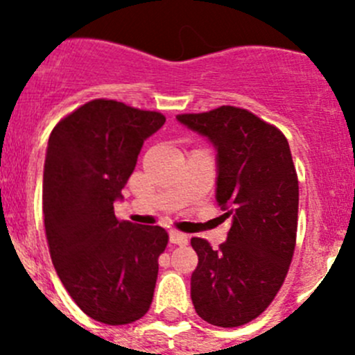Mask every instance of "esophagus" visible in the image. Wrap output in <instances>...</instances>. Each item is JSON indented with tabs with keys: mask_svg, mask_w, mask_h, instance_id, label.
Instances as JSON below:
<instances>
[{
	"mask_svg": "<svg viewBox=\"0 0 355 355\" xmlns=\"http://www.w3.org/2000/svg\"><path fill=\"white\" fill-rule=\"evenodd\" d=\"M170 242L175 245H187L189 244V237L185 234L178 230H171L170 232Z\"/></svg>",
	"mask_w": 355,
	"mask_h": 355,
	"instance_id": "1",
	"label": "esophagus"
}]
</instances>
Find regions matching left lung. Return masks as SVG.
Returning a JSON list of instances; mask_svg holds the SVG:
<instances>
[{
	"instance_id": "8db88e82",
	"label": "left lung",
	"mask_w": 355,
	"mask_h": 355,
	"mask_svg": "<svg viewBox=\"0 0 355 355\" xmlns=\"http://www.w3.org/2000/svg\"><path fill=\"white\" fill-rule=\"evenodd\" d=\"M218 153L216 200L234 223L216 250L192 237L199 263L191 278L196 313L235 328L256 320L284 285L295 250L299 180L280 128L249 110L220 106L177 114Z\"/></svg>"
}]
</instances>
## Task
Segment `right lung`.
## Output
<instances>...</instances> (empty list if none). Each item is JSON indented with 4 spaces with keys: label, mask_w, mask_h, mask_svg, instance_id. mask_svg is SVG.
<instances>
[{
    "label": "right lung",
    "mask_w": 355,
    "mask_h": 355,
    "mask_svg": "<svg viewBox=\"0 0 355 355\" xmlns=\"http://www.w3.org/2000/svg\"><path fill=\"white\" fill-rule=\"evenodd\" d=\"M164 121L157 111L92 99L49 135L42 178L49 254L75 304L99 323H134L151 307L168 232L120 221L113 202Z\"/></svg>",
    "instance_id": "add662e5"
}]
</instances>
